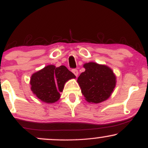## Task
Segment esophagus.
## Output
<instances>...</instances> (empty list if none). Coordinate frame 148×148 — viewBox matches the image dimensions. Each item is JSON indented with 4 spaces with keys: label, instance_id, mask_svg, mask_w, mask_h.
Masks as SVG:
<instances>
[{
    "label": "esophagus",
    "instance_id": "esophagus-1",
    "mask_svg": "<svg viewBox=\"0 0 148 148\" xmlns=\"http://www.w3.org/2000/svg\"><path fill=\"white\" fill-rule=\"evenodd\" d=\"M72 72L74 73V75H75L76 76H77L78 74H79V72H78L77 69H72Z\"/></svg>",
    "mask_w": 148,
    "mask_h": 148
}]
</instances>
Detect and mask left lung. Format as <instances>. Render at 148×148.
<instances>
[{"label": "left lung", "instance_id": "8db88e82", "mask_svg": "<svg viewBox=\"0 0 148 148\" xmlns=\"http://www.w3.org/2000/svg\"><path fill=\"white\" fill-rule=\"evenodd\" d=\"M86 69L77 79L81 92L88 102L98 103L111 96L116 84L113 70L110 67L95 62L84 64Z\"/></svg>", "mask_w": 148, "mask_h": 148}]
</instances>
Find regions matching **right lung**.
I'll return each mask as SVG.
<instances>
[{
    "label": "right lung",
    "mask_w": 148,
    "mask_h": 148,
    "mask_svg": "<svg viewBox=\"0 0 148 148\" xmlns=\"http://www.w3.org/2000/svg\"><path fill=\"white\" fill-rule=\"evenodd\" d=\"M76 76L65 66L56 67L50 64L34 73L30 79L31 90L38 99L46 103H54L60 97L64 84Z\"/></svg>",
    "instance_id": "add662e5"
}]
</instances>
